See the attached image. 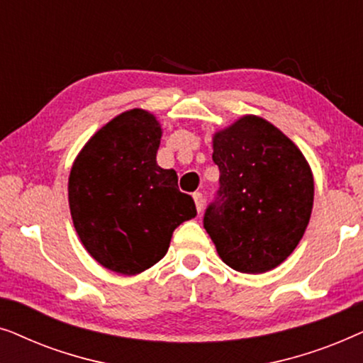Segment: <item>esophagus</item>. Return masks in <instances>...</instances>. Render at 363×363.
I'll return each mask as SVG.
<instances>
[{
	"mask_svg": "<svg viewBox=\"0 0 363 363\" xmlns=\"http://www.w3.org/2000/svg\"><path fill=\"white\" fill-rule=\"evenodd\" d=\"M193 200H195V205H196V211L201 213L203 211V206H205V198L200 191L193 193Z\"/></svg>",
	"mask_w": 363,
	"mask_h": 363,
	"instance_id": "esophagus-1",
	"label": "esophagus"
}]
</instances>
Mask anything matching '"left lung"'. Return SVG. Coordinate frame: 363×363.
Listing matches in <instances>:
<instances>
[{"mask_svg": "<svg viewBox=\"0 0 363 363\" xmlns=\"http://www.w3.org/2000/svg\"><path fill=\"white\" fill-rule=\"evenodd\" d=\"M220 190L203 225L223 262L262 274L284 262L309 225L314 177L306 157L279 128L242 116L213 135Z\"/></svg>", "mask_w": 363, "mask_h": 363, "instance_id": "left-lung-1", "label": "left lung"}]
</instances>
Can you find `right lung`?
Masks as SVG:
<instances>
[{
  "label": "right lung",
  "mask_w": 363,
  "mask_h": 363,
  "mask_svg": "<svg viewBox=\"0 0 363 363\" xmlns=\"http://www.w3.org/2000/svg\"><path fill=\"white\" fill-rule=\"evenodd\" d=\"M162 125L132 108L113 117L79 152L69 173V208L86 251L123 276L140 274L167 255L173 231L196 216L175 170L158 167Z\"/></svg>",
  "instance_id": "1"
}]
</instances>
